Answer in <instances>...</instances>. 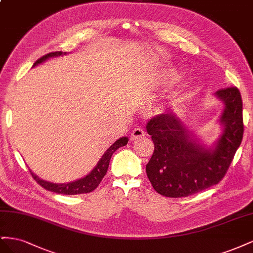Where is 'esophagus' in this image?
Returning <instances> with one entry per match:
<instances>
[{
  "label": "esophagus",
  "instance_id": "34e87169",
  "mask_svg": "<svg viewBox=\"0 0 253 253\" xmlns=\"http://www.w3.org/2000/svg\"><path fill=\"white\" fill-rule=\"evenodd\" d=\"M145 135V133H144V131H143V128H141V127H136L134 131L132 132V136H131V138H132V140H137V139H139V138H142V137Z\"/></svg>",
  "mask_w": 253,
  "mask_h": 253
}]
</instances>
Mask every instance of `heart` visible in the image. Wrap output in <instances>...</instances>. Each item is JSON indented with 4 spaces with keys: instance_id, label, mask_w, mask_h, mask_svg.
Returning <instances> with one entry per match:
<instances>
[{
    "instance_id": "b5f03b06",
    "label": "heart",
    "mask_w": 253,
    "mask_h": 253,
    "mask_svg": "<svg viewBox=\"0 0 253 253\" xmlns=\"http://www.w3.org/2000/svg\"><path fill=\"white\" fill-rule=\"evenodd\" d=\"M165 80H167L168 82H174L179 78V74L177 72H171V73H167L165 75Z\"/></svg>"
}]
</instances>
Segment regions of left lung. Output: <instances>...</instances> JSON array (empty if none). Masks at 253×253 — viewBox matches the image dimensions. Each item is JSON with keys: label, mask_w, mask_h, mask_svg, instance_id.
Returning a JSON list of instances; mask_svg holds the SVG:
<instances>
[{"label": "left lung", "mask_w": 253, "mask_h": 253, "mask_svg": "<svg viewBox=\"0 0 253 253\" xmlns=\"http://www.w3.org/2000/svg\"><path fill=\"white\" fill-rule=\"evenodd\" d=\"M214 95L225 104L219 119L224 131L214 147L205 148L194 139L173 113L157 115L148 122L154 153L145 170L157 193L174 198L193 195L217 185L227 173L243 139V102L235 86Z\"/></svg>", "instance_id": "8db88e82"}]
</instances>
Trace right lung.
<instances>
[{
    "instance_id": "1",
    "label": "right lung",
    "mask_w": 253,
    "mask_h": 253,
    "mask_svg": "<svg viewBox=\"0 0 253 253\" xmlns=\"http://www.w3.org/2000/svg\"><path fill=\"white\" fill-rule=\"evenodd\" d=\"M65 53L66 52H62V51L49 52V53H47V55H45V56L41 57L40 59H38L34 63L33 67L44 62V61H46L48 58L62 56V55H65ZM127 141H128L127 137H121V138L115 141L111 145V147L106 150V152L104 153L101 159L99 160L97 166L93 169V171H91L89 174H87L85 177L80 178L78 180L67 182V183H53V182H49V181L39 178L32 171H29V172H30V174H32L34 179L38 183H39L41 187L46 189L47 191H50V192H55L58 194H64V195H76V194L89 193L99 186V183L101 182L102 178L105 176L106 171H108V169H109L111 157L114 154V152L118 150L119 148L124 147V145H126Z\"/></svg>"
}]
</instances>
